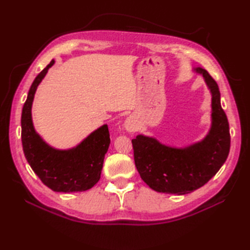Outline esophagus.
<instances>
[{"instance_id":"34e87169","label":"esophagus","mask_w":250,"mask_h":250,"mask_svg":"<svg viewBox=\"0 0 250 250\" xmlns=\"http://www.w3.org/2000/svg\"><path fill=\"white\" fill-rule=\"evenodd\" d=\"M125 126L126 131H129V132L135 131V129H136L135 120L133 118H128V119L125 120Z\"/></svg>"}]
</instances>
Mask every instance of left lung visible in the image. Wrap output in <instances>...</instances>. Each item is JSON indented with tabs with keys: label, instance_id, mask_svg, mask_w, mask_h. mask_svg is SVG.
I'll return each mask as SVG.
<instances>
[{
	"label": "left lung",
	"instance_id": "8db88e82",
	"mask_svg": "<svg viewBox=\"0 0 250 250\" xmlns=\"http://www.w3.org/2000/svg\"><path fill=\"white\" fill-rule=\"evenodd\" d=\"M195 71L203 75L211 92L213 121L205 139L179 149L144 135L132 140L137 171L142 179L158 192H192L216 175L229 155V122L221 107L218 84L204 68L196 67Z\"/></svg>",
	"mask_w": 250,
	"mask_h": 250
}]
</instances>
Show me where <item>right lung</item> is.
Listing matches in <instances>:
<instances>
[{
  "instance_id": "1",
  "label": "right lung",
  "mask_w": 250,
  "mask_h": 250,
  "mask_svg": "<svg viewBox=\"0 0 250 250\" xmlns=\"http://www.w3.org/2000/svg\"><path fill=\"white\" fill-rule=\"evenodd\" d=\"M47 65L34 79L21 114V141L26 161L42 183L57 192L86 191L101 177L105 153L110 144L107 125L92 132L75 148L58 150L48 146L36 133L32 124L31 107L36 88L54 65Z\"/></svg>"
}]
</instances>
